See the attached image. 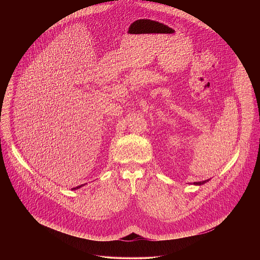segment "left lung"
I'll return each mask as SVG.
<instances>
[{
  "label": "left lung",
  "mask_w": 260,
  "mask_h": 260,
  "mask_svg": "<svg viewBox=\"0 0 260 260\" xmlns=\"http://www.w3.org/2000/svg\"><path fill=\"white\" fill-rule=\"evenodd\" d=\"M208 181H209V179H207V180H204V181H200V182H194L193 184H194V185L198 186L203 185V184H205V183H206V182H208Z\"/></svg>",
  "instance_id": "obj_1"
}]
</instances>
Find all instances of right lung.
I'll list each match as a JSON object with an SVG mask.
<instances>
[{
  "instance_id": "add662e5",
  "label": "right lung",
  "mask_w": 260,
  "mask_h": 260,
  "mask_svg": "<svg viewBox=\"0 0 260 260\" xmlns=\"http://www.w3.org/2000/svg\"><path fill=\"white\" fill-rule=\"evenodd\" d=\"M85 184H82V185L77 186V187H74V188H72V190H77V189H79V188H81L82 186H84Z\"/></svg>"
}]
</instances>
